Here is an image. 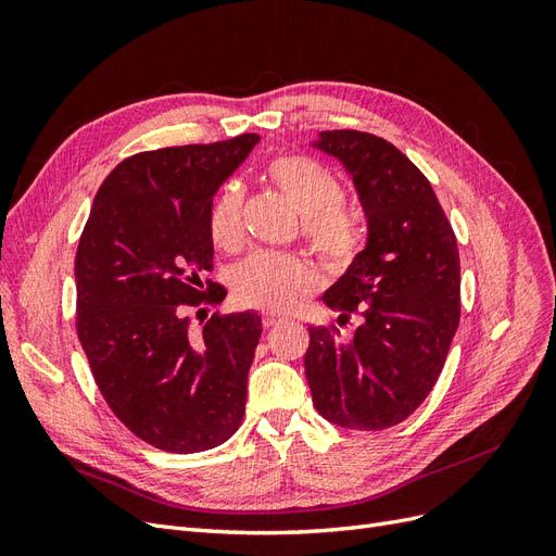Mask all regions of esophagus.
<instances>
[{
	"mask_svg": "<svg viewBox=\"0 0 556 556\" xmlns=\"http://www.w3.org/2000/svg\"><path fill=\"white\" fill-rule=\"evenodd\" d=\"M278 323H282V317H280V315H276V313H264V317H262V325H264L266 329L276 327Z\"/></svg>",
	"mask_w": 556,
	"mask_h": 556,
	"instance_id": "esophagus-1",
	"label": "esophagus"
}]
</instances>
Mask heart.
Listing matches in <instances>:
<instances>
[{"instance_id":"b5f03b06","label":"heart","mask_w":556,"mask_h":556,"mask_svg":"<svg viewBox=\"0 0 556 556\" xmlns=\"http://www.w3.org/2000/svg\"><path fill=\"white\" fill-rule=\"evenodd\" d=\"M266 176L288 197L301 215L313 250L333 268L355 262L366 243L362 217L345 208L343 182L329 166L306 155H280L268 162ZM208 237L233 250L243 239V190L239 182H225L211 201ZM317 282V268L294 252L257 250L231 268L229 285L243 304L262 311H285L299 294Z\"/></svg>"}]
</instances>
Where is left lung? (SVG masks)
I'll use <instances>...</instances> for the list:
<instances>
[{"label":"left lung","mask_w":556,"mask_h":556,"mask_svg":"<svg viewBox=\"0 0 556 556\" xmlns=\"http://www.w3.org/2000/svg\"><path fill=\"white\" fill-rule=\"evenodd\" d=\"M315 146L339 157L368 220L362 255L325 292L359 327H308L306 378L329 422L380 431L413 415L439 380L459 327L457 237L431 182L396 146L357 129L319 131Z\"/></svg>","instance_id":"obj_1"}]
</instances>
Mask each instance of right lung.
I'll use <instances>...</instances> for the list:
<instances>
[{"label":"right lung","mask_w":556,"mask_h":556,"mask_svg":"<svg viewBox=\"0 0 556 556\" xmlns=\"http://www.w3.org/2000/svg\"><path fill=\"white\" fill-rule=\"evenodd\" d=\"M257 141L241 134L123 160L80 233L78 341L113 415L164 452L217 447L245 415L260 315L213 313L194 331L185 308L215 306L227 294L210 295L215 282L204 290L199 278L213 268L208 208Z\"/></svg>","instance_id":"obj_1"}]
</instances>
